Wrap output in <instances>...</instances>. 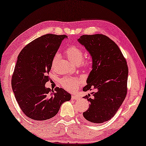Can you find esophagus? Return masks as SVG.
Listing matches in <instances>:
<instances>
[{"label": "esophagus", "instance_id": "34e87169", "mask_svg": "<svg viewBox=\"0 0 146 146\" xmlns=\"http://www.w3.org/2000/svg\"><path fill=\"white\" fill-rule=\"evenodd\" d=\"M72 99L79 100V99H80V96L78 94H72Z\"/></svg>", "mask_w": 146, "mask_h": 146}]
</instances>
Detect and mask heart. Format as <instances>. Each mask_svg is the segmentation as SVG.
I'll return each instance as SVG.
<instances>
[{"mask_svg": "<svg viewBox=\"0 0 146 146\" xmlns=\"http://www.w3.org/2000/svg\"><path fill=\"white\" fill-rule=\"evenodd\" d=\"M66 57L69 60L75 64H82L83 68H87L90 66V63L88 61H83L84 56V52L82 48L77 46H70L64 51ZM59 55L56 54L52 59V66H54L58 60ZM82 83V80L80 78H64L61 80L62 87L68 90H74L79 87Z\"/></svg>", "mask_w": 146, "mask_h": 146, "instance_id": "heart-1", "label": "heart"}]
</instances>
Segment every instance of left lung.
I'll return each mask as SVG.
<instances>
[{
  "label": "left lung",
  "mask_w": 146,
  "mask_h": 146,
  "mask_svg": "<svg viewBox=\"0 0 146 146\" xmlns=\"http://www.w3.org/2000/svg\"><path fill=\"white\" fill-rule=\"evenodd\" d=\"M78 41L92 58V70L83 90L94 92L83 97L90 104L83 115L90 122L101 123L113 118L125 98L127 62L118 45L106 35H83Z\"/></svg>",
  "instance_id": "8db88e82"
}]
</instances>
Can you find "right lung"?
Here are the masks:
<instances>
[{
    "label": "right lung",
    "mask_w": 146,
    "mask_h": 146,
    "mask_svg": "<svg viewBox=\"0 0 146 146\" xmlns=\"http://www.w3.org/2000/svg\"><path fill=\"white\" fill-rule=\"evenodd\" d=\"M66 35H43L28 44L19 54L11 87L24 114L34 120H46L58 113L71 95L62 88L45 87L52 59Z\"/></svg>",
    "instance_id": "add662e5"
}]
</instances>
